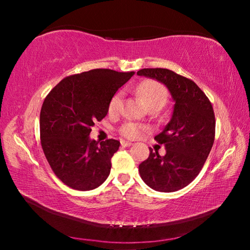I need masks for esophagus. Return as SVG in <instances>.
<instances>
[{"mask_svg":"<svg viewBox=\"0 0 250 250\" xmlns=\"http://www.w3.org/2000/svg\"><path fill=\"white\" fill-rule=\"evenodd\" d=\"M120 143H121L122 146H132V143L129 142V141H125V140H121Z\"/></svg>","mask_w":250,"mask_h":250,"instance_id":"1","label":"esophagus"}]
</instances>
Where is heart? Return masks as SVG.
Instances as JSON below:
<instances>
[{"instance_id": "obj_1", "label": "heart", "mask_w": 250, "mask_h": 250, "mask_svg": "<svg viewBox=\"0 0 250 250\" xmlns=\"http://www.w3.org/2000/svg\"><path fill=\"white\" fill-rule=\"evenodd\" d=\"M137 92L140 95L146 104L151 107V105H160L163 107L166 104L168 92L167 87L163 83H161L158 80L154 79H146L141 82L137 86ZM121 100H122V92L118 91L113 95L109 100L108 104V110L110 113H116L121 108ZM147 130V126L138 124V122H125L122 125L119 129V132L121 135L128 139H137L146 132Z\"/></svg>"}]
</instances>
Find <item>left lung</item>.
<instances>
[{
	"instance_id": "left-lung-1",
	"label": "left lung",
	"mask_w": 250,
	"mask_h": 250,
	"mask_svg": "<svg viewBox=\"0 0 250 250\" xmlns=\"http://www.w3.org/2000/svg\"><path fill=\"white\" fill-rule=\"evenodd\" d=\"M139 76L163 83L175 101L171 121L154 140L163 145L161 156L150 155L139 166L145 183L159 192H175L188 186L201 172L215 140V115L209 99L192 79L166 68H143Z\"/></svg>"
}]
</instances>
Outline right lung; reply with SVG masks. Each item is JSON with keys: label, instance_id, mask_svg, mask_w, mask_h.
<instances>
[{"label": "right lung", "instance_id": "obj_1", "mask_svg": "<svg viewBox=\"0 0 250 250\" xmlns=\"http://www.w3.org/2000/svg\"><path fill=\"white\" fill-rule=\"evenodd\" d=\"M133 75L105 68L83 71L65 77L46 96L40 117L41 145L65 185L90 191L107 180L120 142L90 140L91 126L107 116L110 98Z\"/></svg>", "mask_w": 250, "mask_h": 250}]
</instances>
